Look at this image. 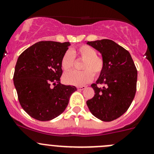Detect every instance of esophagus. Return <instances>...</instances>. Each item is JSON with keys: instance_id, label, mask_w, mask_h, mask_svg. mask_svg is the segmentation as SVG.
<instances>
[{"instance_id": "34e87169", "label": "esophagus", "mask_w": 154, "mask_h": 154, "mask_svg": "<svg viewBox=\"0 0 154 154\" xmlns=\"http://www.w3.org/2000/svg\"><path fill=\"white\" fill-rule=\"evenodd\" d=\"M86 88V86H77V89L78 90H83Z\"/></svg>"}]
</instances>
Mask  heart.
I'll return each mask as SVG.
<instances>
[{"label":"heart","instance_id":"obj_1","mask_svg":"<svg viewBox=\"0 0 154 154\" xmlns=\"http://www.w3.org/2000/svg\"><path fill=\"white\" fill-rule=\"evenodd\" d=\"M75 57L84 60L82 65L83 71H71L65 74L63 80L72 86H83L89 83L93 78V74L99 76L104 69V60L97 56V52L88 45L79 46L72 51H66L61 60V66L64 71H69L74 66Z\"/></svg>","mask_w":154,"mask_h":154}]
</instances>
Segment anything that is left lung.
<instances>
[{
  "mask_svg": "<svg viewBox=\"0 0 154 154\" xmlns=\"http://www.w3.org/2000/svg\"><path fill=\"white\" fill-rule=\"evenodd\" d=\"M87 44L101 54L104 69L96 83L91 84L94 95L86 104L96 118L112 122L125 113L134 99L137 70L130 53L112 40H97ZM97 84L104 86L98 87Z\"/></svg>",
  "mask_w": 154,
  "mask_h": 154,
  "instance_id": "8db88e82",
  "label": "left lung"
}]
</instances>
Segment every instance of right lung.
Masks as SVG:
<instances>
[{"mask_svg":"<svg viewBox=\"0 0 154 154\" xmlns=\"http://www.w3.org/2000/svg\"><path fill=\"white\" fill-rule=\"evenodd\" d=\"M69 45V42H38L18 57L14 85L21 107L36 120L46 122L60 116L77 90L60 83L61 60Z\"/></svg>","mask_w":154,"mask_h":154,"instance_id":"obj_1","label":"right lung"}]
</instances>
